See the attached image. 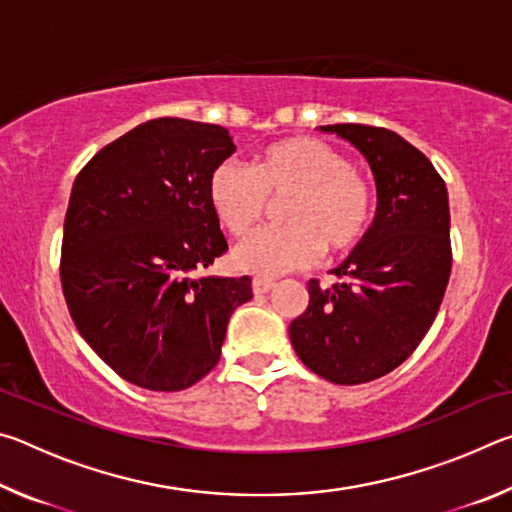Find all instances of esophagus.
Here are the masks:
<instances>
[{
    "label": "esophagus",
    "instance_id": "34e87169",
    "mask_svg": "<svg viewBox=\"0 0 512 512\" xmlns=\"http://www.w3.org/2000/svg\"><path fill=\"white\" fill-rule=\"evenodd\" d=\"M275 287V280H271V277H255L253 280V293L255 296H262V293L271 291Z\"/></svg>",
    "mask_w": 512,
    "mask_h": 512
}]
</instances>
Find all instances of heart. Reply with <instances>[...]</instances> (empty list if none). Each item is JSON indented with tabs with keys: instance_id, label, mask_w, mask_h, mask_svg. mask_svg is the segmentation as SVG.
Returning <instances> with one entry per match:
<instances>
[{
	"instance_id": "heart-1",
	"label": "heart",
	"mask_w": 512,
	"mask_h": 512,
	"mask_svg": "<svg viewBox=\"0 0 512 512\" xmlns=\"http://www.w3.org/2000/svg\"><path fill=\"white\" fill-rule=\"evenodd\" d=\"M287 228L262 232L237 248L239 271L273 277L314 264L320 250L350 253L375 225V180L336 146L307 135L259 149L250 167L223 162L207 178V203L232 239H246L262 223L268 201H282Z\"/></svg>"
}]
</instances>
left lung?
Here are the masks:
<instances>
[{"label": "left lung", "mask_w": 512, "mask_h": 512, "mask_svg": "<svg viewBox=\"0 0 512 512\" xmlns=\"http://www.w3.org/2000/svg\"><path fill=\"white\" fill-rule=\"evenodd\" d=\"M323 131L366 155L379 205L366 241L332 271L339 282L309 280V307L289 334L311 372L354 386L409 359L436 320L452 273L449 201L427 155L397 133L366 124Z\"/></svg>", "instance_id": "left-lung-1"}]
</instances>
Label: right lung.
Returning a JSON list of instances; mask_svg holds the SVG:
<instances>
[{
  "label": "right lung",
  "instance_id": "add662e5",
  "mask_svg": "<svg viewBox=\"0 0 512 512\" xmlns=\"http://www.w3.org/2000/svg\"><path fill=\"white\" fill-rule=\"evenodd\" d=\"M235 149L223 126L160 117L103 146L74 180L60 255L69 316L135 386H194L253 298L248 275H196L228 250L207 178Z\"/></svg>",
  "mask_w": 512,
  "mask_h": 512
}]
</instances>
